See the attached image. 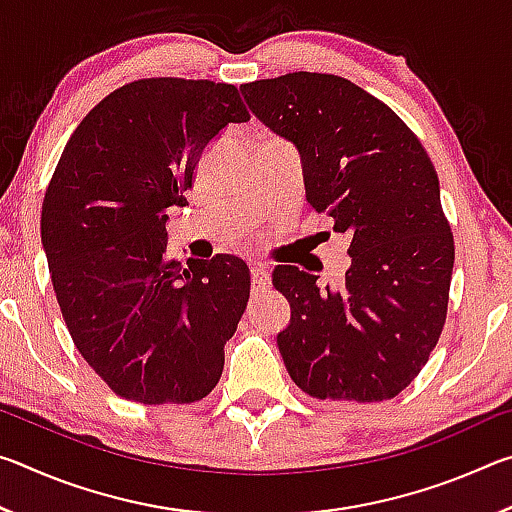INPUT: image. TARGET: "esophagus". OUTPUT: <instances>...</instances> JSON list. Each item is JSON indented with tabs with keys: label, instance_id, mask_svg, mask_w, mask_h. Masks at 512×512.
<instances>
[{
	"label": "esophagus",
	"instance_id": "esophagus-1",
	"mask_svg": "<svg viewBox=\"0 0 512 512\" xmlns=\"http://www.w3.org/2000/svg\"><path fill=\"white\" fill-rule=\"evenodd\" d=\"M250 282H253V293L264 291L271 280H268V268L262 262L250 264Z\"/></svg>",
	"mask_w": 512,
	"mask_h": 512
}]
</instances>
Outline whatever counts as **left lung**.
I'll use <instances>...</instances> for the list:
<instances>
[{"mask_svg":"<svg viewBox=\"0 0 512 512\" xmlns=\"http://www.w3.org/2000/svg\"><path fill=\"white\" fill-rule=\"evenodd\" d=\"M253 115L300 155L311 210L350 239L341 289L275 266L291 320L277 348L318 400H391L418 377L443 332L454 237L427 151L359 85L296 72L241 85Z\"/></svg>","mask_w":512,"mask_h":512,"instance_id":"left-lung-1","label":"left lung"}]
</instances>
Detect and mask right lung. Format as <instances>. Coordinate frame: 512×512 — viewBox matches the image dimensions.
I'll return each instance as SVG.
<instances>
[{"label":"right lung","instance_id":"obj_1","mask_svg":"<svg viewBox=\"0 0 512 512\" xmlns=\"http://www.w3.org/2000/svg\"><path fill=\"white\" fill-rule=\"evenodd\" d=\"M250 115L235 85L128 83L69 137L40 235L74 345L117 395L189 404L219 384L250 296L244 259L167 257V210L187 203L207 146Z\"/></svg>","mask_w":512,"mask_h":512}]
</instances>
